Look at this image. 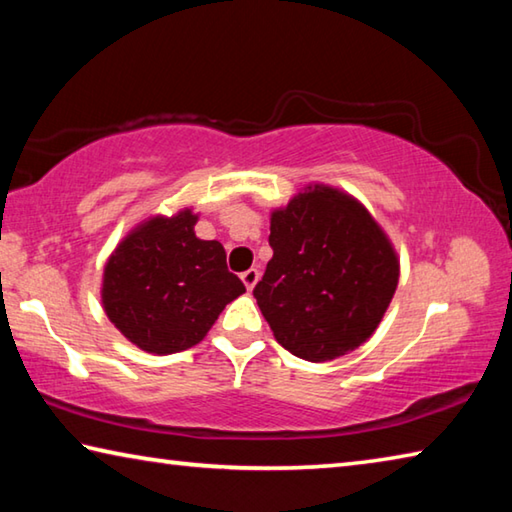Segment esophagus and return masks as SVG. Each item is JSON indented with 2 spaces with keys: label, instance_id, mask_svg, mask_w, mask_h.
Here are the masks:
<instances>
[{
  "label": "esophagus",
  "instance_id": "1",
  "mask_svg": "<svg viewBox=\"0 0 512 512\" xmlns=\"http://www.w3.org/2000/svg\"><path fill=\"white\" fill-rule=\"evenodd\" d=\"M257 280H259V271H257V268H248V271L241 273V282L246 284V289H248V291H253V289H255Z\"/></svg>",
  "mask_w": 512,
  "mask_h": 512
}]
</instances>
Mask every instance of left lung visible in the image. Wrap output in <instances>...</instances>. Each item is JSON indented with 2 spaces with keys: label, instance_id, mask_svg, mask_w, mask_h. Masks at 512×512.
Here are the masks:
<instances>
[{
  "label": "left lung",
  "instance_id": "8db88e82",
  "mask_svg": "<svg viewBox=\"0 0 512 512\" xmlns=\"http://www.w3.org/2000/svg\"><path fill=\"white\" fill-rule=\"evenodd\" d=\"M273 248L253 289L275 341L305 361H332L366 343L400 280L386 232L357 198L314 185L271 214Z\"/></svg>",
  "mask_w": 512,
  "mask_h": 512
}]
</instances>
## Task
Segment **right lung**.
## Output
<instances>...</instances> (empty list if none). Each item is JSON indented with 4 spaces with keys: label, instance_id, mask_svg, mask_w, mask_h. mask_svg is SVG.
I'll return each instance as SVG.
<instances>
[{
    "label": "right lung",
    "instance_id": "add662e5",
    "mask_svg": "<svg viewBox=\"0 0 512 512\" xmlns=\"http://www.w3.org/2000/svg\"><path fill=\"white\" fill-rule=\"evenodd\" d=\"M196 221L189 207L151 216L103 268V309L144 352L173 354L201 343L225 305L246 293L219 241L196 237Z\"/></svg>",
    "mask_w": 512,
    "mask_h": 512
}]
</instances>
